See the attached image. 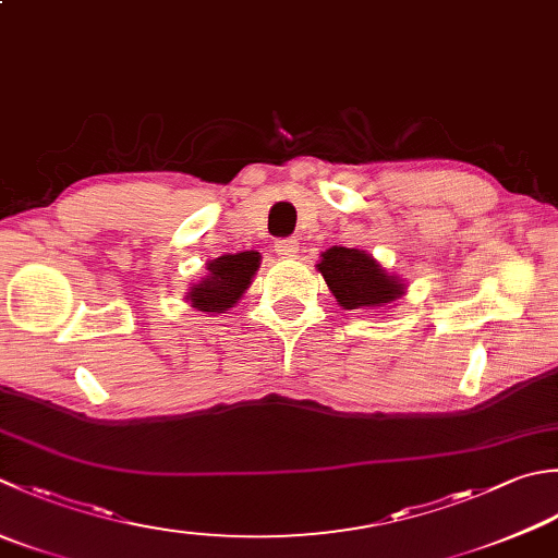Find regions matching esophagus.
<instances>
[{"instance_id":"1","label":"esophagus","mask_w":558,"mask_h":558,"mask_svg":"<svg viewBox=\"0 0 558 558\" xmlns=\"http://www.w3.org/2000/svg\"><path fill=\"white\" fill-rule=\"evenodd\" d=\"M276 254L280 258H292L300 254V244L298 239H280V242H276Z\"/></svg>"}]
</instances>
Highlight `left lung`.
I'll use <instances>...</instances> for the list:
<instances>
[{
	"label": "left lung",
	"instance_id": "1",
	"mask_svg": "<svg viewBox=\"0 0 558 558\" xmlns=\"http://www.w3.org/2000/svg\"><path fill=\"white\" fill-rule=\"evenodd\" d=\"M316 270L343 310H387L407 294V282L360 248L322 251Z\"/></svg>",
	"mask_w": 558,
	"mask_h": 558
}]
</instances>
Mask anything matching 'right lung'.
<instances>
[{
	"label": "right lung",
	"instance_id": "add662e5",
	"mask_svg": "<svg viewBox=\"0 0 558 558\" xmlns=\"http://www.w3.org/2000/svg\"><path fill=\"white\" fill-rule=\"evenodd\" d=\"M258 268V251L225 254L207 260L205 276L198 282H193V288L185 292V302H191L193 310L205 314H227L244 298Z\"/></svg>",
	"mask_w": 558,
	"mask_h": 558
}]
</instances>
